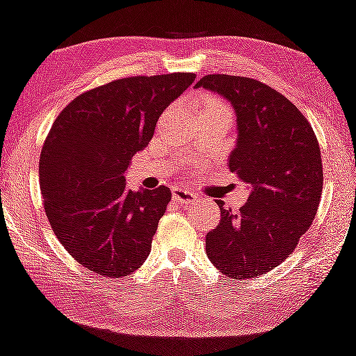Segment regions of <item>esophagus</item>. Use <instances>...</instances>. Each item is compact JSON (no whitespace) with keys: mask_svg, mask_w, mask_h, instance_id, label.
Returning <instances> with one entry per match:
<instances>
[{"mask_svg":"<svg viewBox=\"0 0 356 356\" xmlns=\"http://www.w3.org/2000/svg\"><path fill=\"white\" fill-rule=\"evenodd\" d=\"M172 197H174L175 202H179L182 205H191V204L197 202V199H199L194 192H191L187 189H181V187H177V189L172 191Z\"/></svg>","mask_w":356,"mask_h":356,"instance_id":"34e87169","label":"esophagus"}]
</instances>
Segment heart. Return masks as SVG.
<instances>
[{"mask_svg":"<svg viewBox=\"0 0 356 356\" xmlns=\"http://www.w3.org/2000/svg\"><path fill=\"white\" fill-rule=\"evenodd\" d=\"M212 104H219V101H213V102H212Z\"/></svg>","mask_w":356,"mask_h":356,"instance_id":"1","label":"heart"}]
</instances>
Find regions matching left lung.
I'll return each instance as SVG.
<instances>
[{
    "label": "left lung",
    "mask_w": 356,
    "mask_h": 356,
    "mask_svg": "<svg viewBox=\"0 0 356 356\" xmlns=\"http://www.w3.org/2000/svg\"><path fill=\"white\" fill-rule=\"evenodd\" d=\"M195 88L234 106L238 139L229 169L250 187L237 212L217 200L220 222L205 235L207 257L230 278L259 277L292 254L315 219L323 189L318 140L297 106L260 81L207 74Z\"/></svg>",
    "instance_id": "8db88e82"
}]
</instances>
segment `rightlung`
Masks as SVG:
<instances>
[{"mask_svg": "<svg viewBox=\"0 0 356 356\" xmlns=\"http://www.w3.org/2000/svg\"><path fill=\"white\" fill-rule=\"evenodd\" d=\"M192 72L132 76L89 89L61 111L40 157L51 229L76 262L102 277L137 270L151 252L170 189L129 191L124 172Z\"/></svg>", "mask_w": 356, "mask_h": 356, "instance_id": "1", "label": "right lung"}]
</instances>
